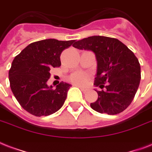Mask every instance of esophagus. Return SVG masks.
Returning <instances> with one entry per match:
<instances>
[{
	"mask_svg": "<svg viewBox=\"0 0 152 152\" xmlns=\"http://www.w3.org/2000/svg\"><path fill=\"white\" fill-rule=\"evenodd\" d=\"M77 87H79L80 89H81V90H82V92H83V93L86 92V91H87V89H85V88H83V87H82V86H77Z\"/></svg>",
	"mask_w": 152,
	"mask_h": 152,
	"instance_id": "esophagus-1",
	"label": "esophagus"
}]
</instances>
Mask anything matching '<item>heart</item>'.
I'll use <instances>...</instances> for the list:
<instances>
[{
  "label": "heart",
  "instance_id": "b5f03b06",
  "mask_svg": "<svg viewBox=\"0 0 152 152\" xmlns=\"http://www.w3.org/2000/svg\"><path fill=\"white\" fill-rule=\"evenodd\" d=\"M70 82L75 84L82 86L86 83L87 80H88V75L82 72L75 73L70 76Z\"/></svg>",
  "mask_w": 152,
  "mask_h": 152
}]
</instances>
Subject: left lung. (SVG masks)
Segmentation results:
<instances>
[{
	"label": "left lung",
	"mask_w": 152,
	"mask_h": 152,
	"mask_svg": "<svg viewBox=\"0 0 152 152\" xmlns=\"http://www.w3.org/2000/svg\"><path fill=\"white\" fill-rule=\"evenodd\" d=\"M73 47L91 50L97 59L94 86L98 98L90 104L100 113L115 115L123 112L132 103L140 82L138 58L126 45L117 39L102 36H89L75 42Z\"/></svg>",
	"instance_id": "8db88e82"
}]
</instances>
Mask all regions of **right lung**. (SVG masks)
<instances>
[{
    "instance_id": "obj_1",
    "label": "right lung",
    "mask_w": 152,
    "mask_h": 152,
    "mask_svg": "<svg viewBox=\"0 0 152 152\" xmlns=\"http://www.w3.org/2000/svg\"><path fill=\"white\" fill-rule=\"evenodd\" d=\"M75 40L48 39L28 45L12 63L9 72L12 92L23 109L36 116H49L63 106L71 85L48 86L50 70L61 66L60 55Z\"/></svg>"
}]
</instances>
